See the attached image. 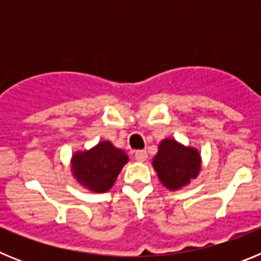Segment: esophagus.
<instances>
[{
  "label": "esophagus",
  "mask_w": 261,
  "mask_h": 261,
  "mask_svg": "<svg viewBox=\"0 0 261 261\" xmlns=\"http://www.w3.org/2000/svg\"><path fill=\"white\" fill-rule=\"evenodd\" d=\"M135 158L137 162H145L147 159V153L145 150H137L135 153Z\"/></svg>",
  "instance_id": "34e87169"
}]
</instances>
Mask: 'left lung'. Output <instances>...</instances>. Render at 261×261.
I'll use <instances>...</instances> for the list:
<instances>
[{
	"label": "left lung",
	"instance_id": "8db88e82",
	"mask_svg": "<svg viewBox=\"0 0 261 261\" xmlns=\"http://www.w3.org/2000/svg\"><path fill=\"white\" fill-rule=\"evenodd\" d=\"M153 167L159 181L170 191L188 186L201 171V155L192 146H186L172 138H165L158 145Z\"/></svg>",
	"mask_w": 261,
	"mask_h": 261
}]
</instances>
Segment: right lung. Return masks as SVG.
<instances>
[{
  "label": "right lung",
  "instance_id": "right-lung-1",
  "mask_svg": "<svg viewBox=\"0 0 261 261\" xmlns=\"http://www.w3.org/2000/svg\"><path fill=\"white\" fill-rule=\"evenodd\" d=\"M128 161L125 151L115 147L112 142L100 141L90 150L71 155V174L86 190L103 193L112 188Z\"/></svg>",
  "mask_w": 261,
  "mask_h": 261
}]
</instances>
